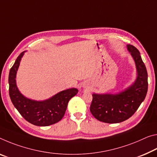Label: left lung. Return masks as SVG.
<instances>
[{
	"label": "left lung",
	"mask_w": 157,
	"mask_h": 157,
	"mask_svg": "<svg viewBox=\"0 0 157 157\" xmlns=\"http://www.w3.org/2000/svg\"><path fill=\"white\" fill-rule=\"evenodd\" d=\"M127 49L136 63L137 78L132 85L117 94H93L91 113L105 123H119L130 118L145 100L148 89L147 72L138 49L131 44Z\"/></svg>",
	"instance_id": "obj_1"
}]
</instances>
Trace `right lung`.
I'll list each match as a JSON object with an SVG mask.
<instances>
[{
  "instance_id": "add662e5",
  "label": "right lung",
  "mask_w": 157,
  "mask_h": 157,
  "mask_svg": "<svg viewBox=\"0 0 157 157\" xmlns=\"http://www.w3.org/2000/svg\"><path fill=\"white\" fill-rule=\"evenodd\" d=\"M24 54L17 57L9 73V94L14 106L27 121L33 125L47 126L57 123L65 114L69 101L78 94L75 88L62 91L52 98L43 101L27 98L19 91L16 84V75Z\"/></svg>"
}]
</instances>
